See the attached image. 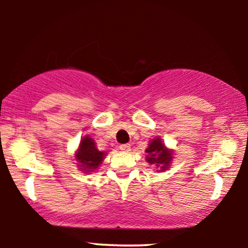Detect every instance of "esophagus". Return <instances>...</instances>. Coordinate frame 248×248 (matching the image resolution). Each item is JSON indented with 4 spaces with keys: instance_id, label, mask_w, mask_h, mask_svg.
I'll list each match as a JSON object with an SVG mask.
<instances>
[{
    "instance_id": "1",
    "label": "esophagus",
    "mask_w": 248,
    "mask_h": 248,
    "mask_svg": "<svg viewBox=\"0 0 248 248\" xmlns=\"http://www.w3.org/2000/svg\"><path fill=\"white\" fill-rule=\"evenodd\" d=\"M120 149L122 150V152H124V153L130 152V144H121Z\"/></svg>"
}]
</instances>
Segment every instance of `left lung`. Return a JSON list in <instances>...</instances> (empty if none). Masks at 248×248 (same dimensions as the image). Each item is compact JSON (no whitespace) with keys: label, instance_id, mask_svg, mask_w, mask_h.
Listing matches in <instances>:
<instances>
[{"label":"left lung","instance_id":"1","mask_svg":"<svg viewBox=\"0 0 248 248\" xmlns=\"http://www.w3.org/2000/svg\"><path fill=\"white\" fill-rule=\"evenodd\" d=\"M146 153V161L150 166L155 167L157 171H166L170 168L173 158V150L169 149L161 138L156 136L155 139H152Z\"/></svg>","mask_w":248,"mask_h":248}]
</instances>
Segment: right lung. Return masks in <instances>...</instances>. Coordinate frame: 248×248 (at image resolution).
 <instances>
[{
    "mask_svg": "<svg viewBox=\"0 0 248 248\" xmlns=\"http://www.w3.org/2000/svg\"><path fill=\"white\" fill-rule=\"evenodd\" d=\"M106 155V152H100L96 148L95 141L90 138V135H85L81 138L78 149L75 153L76 164L84 173L94 172L99 169Z\"/></svg>",
    "mask_w": 248,
    "mask_h": 248,
    "instance_id": "add662e5",
    "label": "right lung"
}]
</instances>
